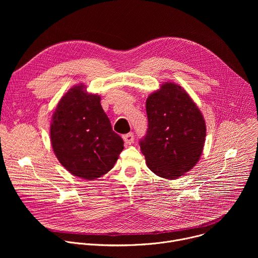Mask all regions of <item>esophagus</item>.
Returning <instances> with one entry per match:
<instances>
[{
  "label": "esophagus",
  "mask_w": 258,
  "mask_h": 258,
  "mask_svg": "<svg viewBox=\"0 0 258 258\" xmlns=\"http://www.w3.org/2000/svg\"><path fill=\"white\" fill-rule=\"evenodd\" d=\"M122 138H123V141H124L125 145H131L132 143H134V140H135L133 133H128V134L124 135Z\"/></svg>",
  "instance_id": "esophagus-1"
}]
</instances>
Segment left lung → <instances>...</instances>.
Segmentation results:
<instances>
[{"instance_id":"obj_1","label":"left lung","mask_w":258,"mask_h":258,"mask_svg":"<svg viewBox=\"0 0 258 258\" xmlns=\"http://www.w3.org/2000/svg\"><path fill=\"white\" fill-rule=\"evenodd\" d=\"M148 130L140 141L147 166L158 176L175 179L192 169L202 155L205 120L189 94L165 83L146 101Z\"/></svg>"}]
</instances>
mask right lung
<instances>
[{
	"mask_svg": "<svg viewBox=\"0 0 258 258\" xmlns=\"http://www.w3.org/2000/svg\"><path fill=\"white\" fill-rule=\"evenodd\" d=\"M100 101L84 85L72 87L59 101L50 126L59 162L71 174L88 180L107 173L123 150V140L113 132Z\"/></svg>",
	"mask_w": 258,
	"mask_h": 258,
	"instance_id": "obj_1",
	"label": "right lung"
}]
</instances>
